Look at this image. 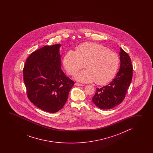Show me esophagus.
<instances>
[{
    "instance_id": "1",
    "label": "esophagus",
    "mask_w": 153,
    "mask_h": 153,
    "mask_svg": "<svg viewBox=\"0 0 153 153\" xmlns=\"http://www.w3.org/2000/svg\"><path fill=\"white\" fill-rule=\"evenodd\" d=\"M75 85H76V86H84V85L79 84V83H78V82H75Z\"/></svg>"
}]
</instances>
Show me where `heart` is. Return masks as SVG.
I'll list each match as a JSON object with an SVG mask.
<instances>
[{
	"mask_svg": "<svg viewBox=\"0 0 153 153\" xmlns=\"http://www.w3.org/2000/svg\"><path fill=\"white\" fill-rule=\"evenodd\" d=\"M119 57L116 52L94 42H85L78 46L76 52L70 50L64 57L63 63L69 75H74L83 67L86 70L78 73L75 79L82 82L95 81L98 85L106 84L117 72Z\"/></svg>",
	"mask_w": 153,
	"mask_h": 153,
	"instance_id": "heart-1",
	"label": "heart"
}]
</instances>
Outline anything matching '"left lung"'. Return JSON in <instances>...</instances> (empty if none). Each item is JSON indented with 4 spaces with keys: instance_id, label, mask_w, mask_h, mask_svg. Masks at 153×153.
I'll return each instance as SVG.
<instances>
[{
    "instance_id": "8db88e82",
    "label": "left lung",
    "mask_w": 153,
    "mask_h": 153,
    "mask_svg": "<svg viewBox=\"0 0 153 153\" xmlns=\"http://www.w3.org/2000/svg\"><path fill=\"white\" fill-rule=\"evenodd\" d=\"M120 67L115 78L108 85L97 91L92 102L102 109H110L124 100L132 78V65L130 56L120 48Z\"/></svg>"
}]
</instances>
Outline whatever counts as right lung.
Instances as JSON below:
<instances>
[{"label":"right lung","instance_id":"obj_1","mask_svg":"<svg viewBox=\"0 0 153 153\" xmlns=\"http://www.w3.org/2000/svg\"><path fill=\"white\" fill-rule=\"evenodd\" d=\"M61 46H45L33 52L23 68V80L29 100L49 113L62 109L74 85L61 70Z\"/></svg>","mask_w":153,"mask_h":153}]
</instances>
